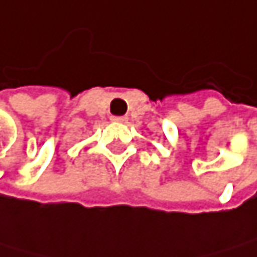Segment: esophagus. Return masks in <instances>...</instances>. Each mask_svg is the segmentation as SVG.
<instances>
[{
  "mask_svg": "<svg viewBox=\"0 0 257 257\" xmlns=\"http://www.w3.org/2000/svg\"><path fill=\"white\" fill-rule=\"evenodd\" d=\"M112 121H118V123H124L127 121V117H111Z\"/></svg>",
  "mask_w": 257,
  "mask_h": 257,
  "instance_id": "1",
  "label": "esophagus"
}]
</instances>
